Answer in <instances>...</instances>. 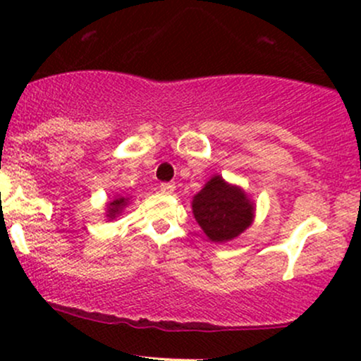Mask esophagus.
Masks as SVG:
<instances>
[{
	"mask_svg": "<svg viewBox=\"0 0 361 361\" xmlns=\"http://www.w3.org/2000/svg\"><path fill=\"white\" fill-rule=\"evenodd\" d=\"M159 188H161V192H163V193H168V195H169V193L175 192L176 186L173 185V183H161Z\"/></svg>",
	"mask_w": 361,
	"mask_h": 361,
	"instance_id": "obj_1",
	"label": "esophagus"
}]
</instances>
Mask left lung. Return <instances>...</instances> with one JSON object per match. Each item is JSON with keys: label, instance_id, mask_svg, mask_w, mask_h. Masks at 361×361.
<instances>
[{"label": "left lung", "instance_id": "left-lung-1", "mask_svg": "<svg viewBox=\"0 0 361 361\" xmlns=\"http://www.w3.org/2000/svg\"><path fill=\"white\" fill-rule=\"evenodd\" d=\"M192 212L207 238L224 244L233 241L251 226L256 204L241 186L214 175L193 197Z\"/></svg>", "mask_w": 361, "mask_h": 361}]
</instances>
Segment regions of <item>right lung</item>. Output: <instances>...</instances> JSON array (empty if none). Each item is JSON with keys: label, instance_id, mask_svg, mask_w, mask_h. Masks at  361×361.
I'll return each instance as SVG.
<instances>
[{"label": "right lung", "instance_id": "1", "mask_svg": "<svg viewBox=\"0 0 361 361\" xmlns=\"http://www.w3.org/2000/svg\"><path fill=\"white\" fill-rule=\"evenodd\" d=\"M130 198L132 197H127V195H115L110 202H106L105 217L109 219V221H114V219L120 217L123 212V209H126L128 202H130Z\"/></svg>", "mask_w": 361, "mask_h": 361}]
</instances>
